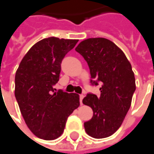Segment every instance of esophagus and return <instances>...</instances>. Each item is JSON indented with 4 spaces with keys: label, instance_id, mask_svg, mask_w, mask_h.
I'll use <instances>...</instances> for the list:
<instances>
[{
    "label": "esophagus",
    "instance_id": "obj_1",
    "mask_svg": "<svg viewBox=\"0 0 154 154\" xmlns=\"http://www.w3.org/2000/svg\"><path fill=\"white\" fill-rule=\"evenodd\" d=\"M80 103H81V105L82 104V99H83V97H84V95L83 94H80Z\"/></svg>",
    "mask_w": 154,
    "mask_h": 154
}]
</instances>
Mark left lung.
<instances>
[{
    "label": "left lung",
    "instance_id": "1",
    "mask_svg": "<svg viewBox=\"0 0 154 154\" xmlns=\"http://www.w3.org/2000/svg\"><path fill=\"white\" fill-rule=\"evenodd\" d=\"M76 51L87 61L92 85L100 82V96L88 94L82 103L93 110V117L84 123L88 135L106 138L119 129L131 105L135 79L130 61L112 41L98 37L81 42Z\"/></svg>",
    "mask_w": 154,
    "mask_h": 154
}]
</instances>
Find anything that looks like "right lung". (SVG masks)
Segmentation results:
<instances>
[{
	"label": "right lung",
	"mask_w": 154,
	"mask_h": 154,
	"mask_svg": "<svg viewBox=\"0 0 154 154\" xmlns=\"http://www.w3.org/2000/svg\"><path fill=\"white\" fill-rule=\"evenodd\" d=\"M78 40L48 37L33 45L15 75V97L25 124L35 136L51 140L64 132L67 118L77 109L79 95L54 86L60 79L61 62Z\"/></svg>",
	"instance_id": "add662e5"
}]
</instances>
